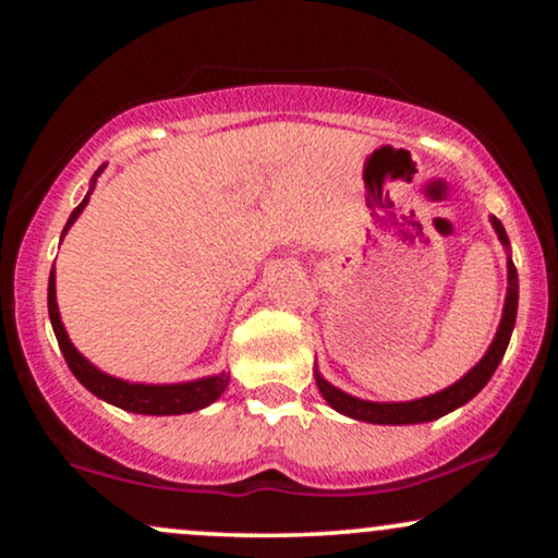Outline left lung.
<instances>
[{
  "instance_id": "obj_1",
  "label": "left lung",
  "mask_w": 558,
  "mask_h": 558,
  "mask_svg": "<svg viewBox=\"0 0 558 558\" xmlns=\"http://www.w3.org/2000/svg\"><path fill=\"white\" fill-rule=\"evenodd\" d=\"M490 223L498 233V239L502 246L508 251V292H506V304H502V317L498 325V332L490 342V348L485 350V355L480 357V363L475 368H470L464 376L457 380V384L441 388V391L432 393V396H422V399L414 401H365L357 399V396H350L345 391H340L338 386H332L330 380L323 378V373L317 371L315 365V380L323 399L330 403L335 411H340L342 416L357 418V422H368V424H388V426H403V424H424V422H434V418L449 414V411L460 409L468 403L470 399L483 391L487 386V380L493 378L495 368L506 355L510 335H513L515 327V312H518V271L513 258H510V241L502 223L495 216H490Z\"/></svg>"
}]
</instances>
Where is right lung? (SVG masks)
<instances>
[{"label": "right lung", "mask_w": 558, "mask_h": 558, "mask_svg": "<svg viewBox=\"0 0 558 558\" xmlns=\"http://www.w3.org/2000/svg\"><path fill=\"white\" fill-rule=\"evenodd\" d=\"M104 167L106 165L98 167L94 178H90L88 193L81 201L78 208L71 213V218H68L63 235L71 231V226L78 220L83 208L88 205L90 193H94L96 180H98V174L104 172ZM63 235H60V241H63ZM48 312H50L52 332H56L58 345H60V350H63L68 368L73 371V376L78 378L90 393L98 396V399H104L106 403H111V407L132 411V414H147V416L193 414V411H201L205 407H210L216 399H220V393L226 391L228 380H231V376L223 371V373H216V376L185 380V384H134V380L109 376V373L96 368V365L90 363L86 355H81L78 350H75V345L65 332L63 319H60L58 302H56V266H52L50 281H48Z\"/></svg>", "instance_id": "1"}]
</instances>
